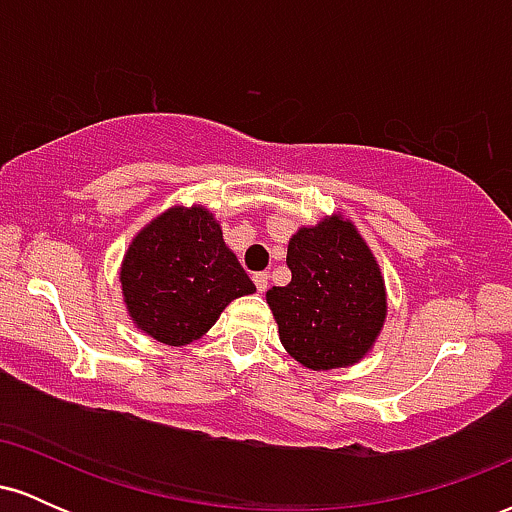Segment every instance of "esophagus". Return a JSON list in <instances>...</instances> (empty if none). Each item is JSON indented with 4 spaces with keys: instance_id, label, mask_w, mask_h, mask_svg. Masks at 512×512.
<instances>
[{
    "instance_id": "esophagus-1",
    "label": "esophagus",
    "mask_w": 512,
    "mask_h": 512,
    "mask_svg": "<svg viewBox=\"0 0 512 512\" xmlns=\"http://www.w3.org/2000/svg\"><path fill=\"white\" fill-rule=\"evenodd\" d=\"M252 281H255L257 291H260V293L267 291V286H269V276H267V272H257L255 276H252Z\"/></svg>"
}]
</instances>
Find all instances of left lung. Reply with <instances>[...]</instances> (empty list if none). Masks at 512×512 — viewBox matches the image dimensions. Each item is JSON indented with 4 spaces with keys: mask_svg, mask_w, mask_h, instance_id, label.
<instances>
[{
    "mask_svg": "<svg viewBox=\"0 0 512 512\" xmlns=\"http://www.w3.org/2000/svg\"><path fill=\"white\" fill-rule=\"evenodd\" d=\"M291 281L267 291L289 356L310 370L356 366L383 332L387 291L380 264L342 211L289 240Z\"/></svg>",
    "mask_w": 512,
    "mask_h": 512,
    "instance_id": "obj_1",
    "label": "left lung"
}]
</instances>
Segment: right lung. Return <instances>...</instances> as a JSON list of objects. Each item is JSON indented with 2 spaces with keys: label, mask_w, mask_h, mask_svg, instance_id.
<instances>
[{
  "label": "right lung",
  "mask_w": 512,
  "mask_h": 512,
  "mask_svg": "<svg viewBox=\"0 0 512 512\" xmlns=\"http://www.w3.org/2000/svg\"><path fill=\"white\" fill-rule=\"evenodd\" d=\"M120 286L134 327L168 346L204 337L228 303L255 293L202 204H175L146 223L122 257Z\"/></svg>",
  "instance_id": "1"
}]
</instances>
